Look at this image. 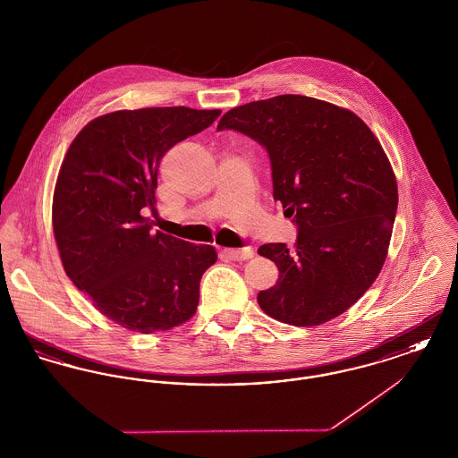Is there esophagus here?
<instances>
[{
  "label": "esophagus",
  "instance_id": "obj_1",
  "mask_svg": "<svg viewBox=\"0 0 458 458\" xmlns=\"http://www.w3.org/2000/svg\"><path fill=\"white\" fill-rule=\"evenodd\" d=\"M228 259L232 261H247L254 258V249L252 247H242V249H226L223 252Z\"/></svg>",
  "mask_w": 458,
  "mask_h": 458
}]
</instances>
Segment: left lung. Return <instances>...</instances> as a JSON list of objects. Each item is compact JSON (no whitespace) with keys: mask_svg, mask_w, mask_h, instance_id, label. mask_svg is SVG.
I'll return each instance as SVG.
<instances>
[{"mask_svg":"<svg viewBox=\"0 0 458 458\" xmlns=\"http://www.w3.org/2000/svg\"><path fill=\"white\" fill-rule=\"evenodd\" d=\"M218 131L266 149L273 197L297 226L293 249L258 250L280 271L276 284L258 293L262 310L293 327L344 314L377 278L398 206L392 165L374 133L349 109L299 94L230 109Z\"/></svg>","mask_w":458,"mask_h":458,"instance_id":"left-lung-1","label":"left lung"}]
</instances>
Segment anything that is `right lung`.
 <instances>
[{
  "instance_id": "1",
  "label": "right lung",
  "mask_w": 458,
  "mask_h": 458,
  "mask_svg": "<svg viewBox=\"0 0 458 458\" xmlns=\"http://www.w3.org/2000/svg\"><path fill=\"white\" fill-rule=\"evenodd\" d=\"M219 109H123L86 125L68 148L53 197V230L66 276L108 319L154 333L191 319L199 284L218 256L156 232L159 161L208 129Z\"/></svg>"
}]
</instances>
